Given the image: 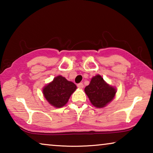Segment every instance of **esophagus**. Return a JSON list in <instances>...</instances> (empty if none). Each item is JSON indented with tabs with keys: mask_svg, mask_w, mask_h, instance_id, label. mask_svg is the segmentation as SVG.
I'll list each match as a JSON object with an SVG mask.
<instances>
[{
	"mask_svg": "<svg viewBox=\"0 0 153 153\" xmlns=\"http://www.w3.org/2000/svg\"><path fill=\"white\" fill-rule=\"evenodd\" d=\"M77 87H78L79 89H82L83 88V83H79V84H77Z\"/></svg>",
	"mask_w": 153,
	"mask_h": 153,
	"instance_id": "1",
	"label": "esophagus"
}]
</instances>
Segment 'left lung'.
<instances>
[{
	"mask_svg": "<svg viewBox=\"0 0 153 153\" xmlns=\"http://www.w3.org/2000/svg\"><path fill=\"white\" fill-rule=\"evenodd\" d=\"M84 91L95 107L103 108L114 100L116 88L106 83L101 75L97 74L91 79Z\"/></svg>",
	"mask_w": 153,
	"mask_h": 153,
	"instance_id": "left-lung-1",
	"label": "left lung"
}]
</instances>
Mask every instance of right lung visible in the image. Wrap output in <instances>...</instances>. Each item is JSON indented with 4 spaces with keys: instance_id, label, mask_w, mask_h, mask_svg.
<instances>
[{
    "instance_id": "right-lung-1",
    "label": "right lung",
    "mask_w": 153,
    "mask_h": 153,
    "mask_svg": "<svg viewBox=\"0 0 153 153\" xmlns=\"http://www.w3.org/2000/svg\"><path fill=\"white\" fill-rule=\"evenodd\" d=\"M76 90V85L74 83L58 75L45 85L42 93L49 104L56 108H61L68 103L70 96Z\"/></svg>"
}]
</instances>
